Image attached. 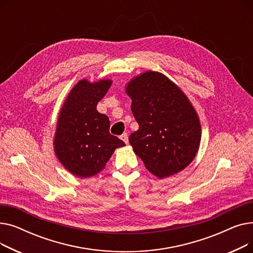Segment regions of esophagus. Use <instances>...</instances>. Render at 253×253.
<instances>
[{
    "label": "esophagus",
    "instance_id": "34e87169",
    "mask_svg": "<svg viewBox=\"0 0 253 253\" xmlns=\"http://www.w3.org/2000/svg\"><path fill=\"white\" fill-rule=\"evenodd\" d=\"M121 139L125 142V143H128V134L127 133H123L121 135Z\"/></svg>",
    "mask_w": 253,
    "mask_h": 253
}]
</instances>
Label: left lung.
I'll use <instances>...</instances> for the list:
<instances>
[{
  "instance_id": "1",
  "label": "left lung",
  "mask_w": 253,
  "mask_h": 253,
  "mask_svg": "<svg viewBox=\"0 0 253 253\" xmlns=\"http://www.w3.org/2000/svg\"><path fill=\"white\" fill-rule=\"evenodd\" d=\"M126 92L139 126L129 136L134 153L159 178L184 169L195 158L201 139L200 122L188 97L156 72L132 80Z\"/></svg>"
}]
</instances>
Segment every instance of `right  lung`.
Here are the masks:
<instances>
[{
    "instance_id": "obj_1",
    "label": "right lung",
    "mask_w": 253,
    "mask_h": 253,
    "mask_svg": "<svg viewBox=\"0 0 253 253\" xmlns=\"http://www.w3.org/2000/svg\"><path fill=\"white\" fill-rule=\"evenodd\" d=\"M112 81H80L70 92L57 121L55 154L61 164L79 177L95 175L110 160L123 140L110 133L108 116L96 110Z\"/></svg>"
}]
</instances>
